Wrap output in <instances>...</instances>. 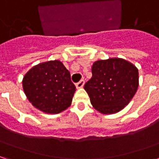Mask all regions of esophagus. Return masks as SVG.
I'll list each match as a JSON object with an SVG mask.
<instances>
[{
    "instance_id": "esophagus-1",
    "label": "esophagus",
    "mask_w": 159,
    "mask_h": 159,
    "mask_svg": "<svg viewBox=\"0 0 159 159\" xmlns=\"http://www.w3.org/2000/svg\"><path fill=\"white\" fill-rule=\"evenodd\" d=\"M84 83H85L84 80H81L79 83H77L76 84V88L77 89H82V88H83V86H84Z\"/></svg>"
}]
</instances>
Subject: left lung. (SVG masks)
I'll list each match as a JSON object with an SVG mask.
<instances>
[{
    "instance_id": "left-lung-1",
    "label": "left lung",
    "mask_w": 159,
    "mask_h": 159,
    "mask_svg": "<svg viewBox=\"0 0 159 159\" xmlns=\"http://www.w3.org/2000/svg\"><path fill=\"white\" fill-rule=\"evenodd\" d=\"M138 86L136 66L121 58H109L93 63L92 77L85 83L84 89L95 110L114 114L129 103Z\"/></svg>"
}]
</instances>
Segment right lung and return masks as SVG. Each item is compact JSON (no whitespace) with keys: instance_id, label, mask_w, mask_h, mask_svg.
<instances>
[{"instance_id":"1","label":"right lung","mask_w":159,"mask_h":159,"mask_svg":"<svg viewBox=\"0 0 159 159\" xmlns=\"http://www.w3.org/2000/svg\"><path fill=\"white\" fill-rule=\"evenodd\" d=\"M22 84L33 107L47 114L66 110L71 105L76 91L69 70L58 59L33 66L24 76Z\"/></svg>"}]
</instances>
